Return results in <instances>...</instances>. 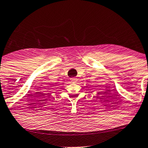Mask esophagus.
I'll return each instance as SVG.
<instances>
[{
  "label": "esophagus",
  "instance_id": "esophagus-1",
  "mask_svg": "<svg viewBox=\"0 0 148 148\" xmlns=\"http://www.w3.org/2000/svg\"><path fill=\"white\" fill-rule=\"evenodd\" d=\"M70 81L72 83H76L77 82V79H75V78H71Z\"/></svg>",
  "mask_w": 148,
  "mask_h": 148
}]
</instances>
